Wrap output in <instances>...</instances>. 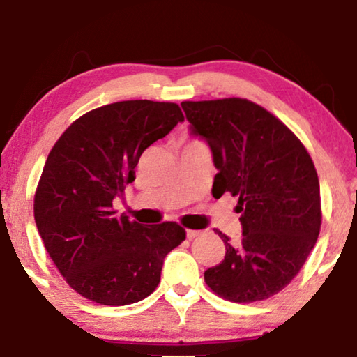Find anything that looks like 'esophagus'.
<instances>
[{
    "instance_id": "esophagus-1",
    "label": "esophagus",
    "mask_w": 357,
    "mask_h": 357,
    "mask_svg": "<svg viewBox=\"0 0 357 357\" xmlns=\"http://www.w3.org/2000/svg\"><path fill=\"white\" fill-rule=\"evenodd\" d=\"M198 236H202V231H195V229H187V237L188 238H195V237H198Z\"/></svg>"
}]
</instances>
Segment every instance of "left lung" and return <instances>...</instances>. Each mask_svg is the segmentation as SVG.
I'll list each match as a JSON object with an SVG mask.
<instances>
[{
  "label": "left lung",
  "mask_w": 357,
  "mask_h": 357,
  "mask_svg": "<svg viewBox=\"0 0 357 357\" xmlns=\"http://www.w3.org/2000/svg\"><path fill=\"white\" fill-rule=\"evenodd\" d=\"M190 133L206 141L218 169L213 197H238L242 238L204 271L218 296L255 302L294 280L320 232V183L309 153L275 115L247 99L182 102Z\"/></svg>",
  "instance_id": "1"
}]
</instances>
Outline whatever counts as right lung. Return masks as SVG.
Returning a JSON list of instances; mask_svg holds the SVG:
<instances>
[{
    "mask_svg": "<svg viewBox=\"0 0 357 357\" xmlns=\"http://www.w3.org/2000/svg\"><path fill=\"white\" fill-rule=\"evenodd\" d=\"M183 121L177 104L123 100L87 112L48 154L33 216L68 284L102 305H128L160 281L164 258L185 241L175 222L144 226L112 206L135 180L141 154Z\"/></svg>",
    "mask_w": 357,
    "mask_h": 357,
    "instance_id": "obj_1",
    "label": "right lung"
}]
</instances>
